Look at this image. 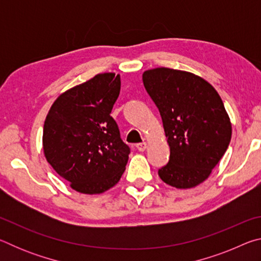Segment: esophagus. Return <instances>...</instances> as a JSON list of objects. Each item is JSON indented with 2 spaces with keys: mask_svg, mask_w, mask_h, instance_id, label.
Masks as SVG:
<instances>
[{
  "mask_svg": "<svg viewBox=\"0 0 261 261\" xmlns=\"http://www.w3.org/2000/svg\"><path fill=\"white\" fill-rule=\"evenodd\" d=\"M136 147H137V149H138L139 152H144L145 149H146V147H147V144L145 143V141H144V143L137 144V145H136Z\"/></svg>",
  "mask_w": 261,
  "mask_h": 261,
  "instance_id": "obj_1",
  "label": "esophagus"
}]
</instances>
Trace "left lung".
Instances as JSON below:
<instances>
[{
  "label": "left lung",
  "instance_id": "obj_1",
  "mask_svg": "<svg viewBox=\"0 0 261 261\" xmlns=\"http://www.w3.org/2000/svg\"><path fill=\"white\" fill-rule=\"evenodd\" d=\"M143 83L160 112L170 147L169 162L159 176L176 189L197 187L230 143L231 123L222 100L204 78L182 70H147Z\"/></svg>",
  "mask_w": 261,
  "mask_h": 261
}]
</instances>
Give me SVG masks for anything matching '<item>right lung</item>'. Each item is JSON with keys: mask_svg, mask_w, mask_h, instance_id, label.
I'll return each instance as SVG.
<instances>
[{"mask_svg": "<svg viewBox=\"0 0 261 261\" xmlns=\"http://www.w3.org/2000/svg\"><path fill=\"white\" fill-rule=\"evenodd\" d=\"M120 90V74L99 73L63 92L47 114L43 154L77 192L102 193L124 173L130 148L110 116Z\"/></svg>", "mask_w": 261, "mask_h": 261, "instance_id": "right-lung-1", "label": "right lung"}]
</instances>
